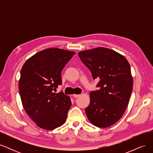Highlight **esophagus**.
Returning <instances> with one entry per match:
<instances>
[{"label":"esophagus","instance_id":"1","mask_svg":"<svg viewBox=\"0 0 153 153\" xmlns=\"http://www.w3.org/2000/svg\"><path fill=\"white\" fill-rule=\"evenodd\" d=\"M73 96L74 97V98H78V97H79V96H80V94H73Z\"/></svg>","mask_w":153,"mask_h":153}]
</instances>
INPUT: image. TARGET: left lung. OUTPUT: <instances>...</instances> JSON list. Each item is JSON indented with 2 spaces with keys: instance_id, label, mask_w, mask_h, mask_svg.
I'll return each mask as SVG.
<instances>
[{
  "instance_id": "obj_1",
  "label": "left lung",
  "mask_w": 153,
  "mask_h": 153,
  "mask_svg": "<svg viewBox=\"0 0 153 153\" xmlns=\"http://www.w3.org/2000/svg\"><path fill=\"white\" fill-rule=\"evenodd\" d=\"M82 62L100 80L98 90L90 92V104L85 110L95 126L107 128L117 122L128 105L133 89L130 66L123 55L104 47L78 53Z\"/></svg>"
}]
</instances>
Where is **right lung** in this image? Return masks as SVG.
<instances>
[{
	"label": "right lung",
	"mask_w": 153,
	"mask_h": 153,
	"mask_svg": "<svg viewBox=\"0 0 153 153\" xmlns=\"http://www.w3.org/2000/svg\"><path fill=\"white\" fill-rule=\"evenodd\" d=\"M75 52L51 48L39 52L23 65L19 92L25 112L41 128L52 130L66 121L70 98L62 92L61 71Z\"/></svg>",
	"instance_id": "right-lung-1"
}]
</instances>
